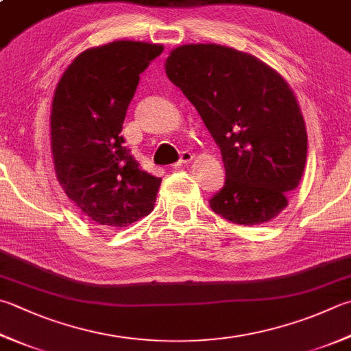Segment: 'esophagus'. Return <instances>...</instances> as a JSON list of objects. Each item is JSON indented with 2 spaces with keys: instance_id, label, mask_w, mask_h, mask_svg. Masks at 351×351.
I'll return each instance as SVG.
<instances>
[{
  "instance_id": "esophagus-1",
  "label": "esophagus",
  "mask_w": 351,
  "mask_h": 351,
  "mask_svg": "<svg viewBox=\"0 0 351 351\" xmlns=\"http://www.w3.org/2000/svg\"><path fill=\"white\" fill-rule=\"evenodd\" d=\"M193 153H189V151H183L182 153V156H180V160H178L177 163H174L173 167L174 168H178V167H183V165H186V163H189L191 160H193Z\"/></svg>"
}]
</instances>
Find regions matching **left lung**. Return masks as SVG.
Segmentation results:
<instances>
[{
	"label": "left lung",
	"instance_id": "8db88e82",
	"mask_svg": "<svg viewBox=\"0 0 351 351\" xmlns=\"http://www.w3.org/2000/svg\"><path fill=\"white\" fill-rule=\"evenodd\" d=\"M221 151L226 182L209 200L241 226L270 221L298 188L307 133L298 101L278 71L218 44H186L165 62Z\"/></svg>",
	"mask_w": 351,
	"mask_h": 351
}]
</instances>
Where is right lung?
Returning a JSON list of instances; mask_svg holds the SVG:
<instances>
[{"mask_svg":"<svg viewBox=\"0 0 351 351\" xmlns=\"http://www.w3.org/2000/svg\"><path fill=\"white\" fill-rule=\"evenodd\" d=\"M163 45L114 41L82 51L51 102V154L58 182L90 220L127 228L154 209L162 178L143 171L121 136L128 105Z\"/></svg>","mask_w":351,"mask_h":351,"instance_id":"1","label":"right lung"}]
</instances>
